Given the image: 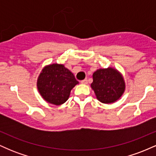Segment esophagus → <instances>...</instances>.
<instances>
[{"mask_svg": "<svg viewBox=\"0 0 156 156\" xmlns=\"http://www.w3.org/2000/svg\"><path fill=\"white\" fill-rule=\"evenodd\" d=\"M80 83H83V84H87V83H88V80H87V78H86V79L82 80L81 81H80Z\"/></svg>", "mask_w": 156, "mask_h": 156, "instance_id": "obj_1", "label": "esophagus"}]
</instances>
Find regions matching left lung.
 <instances>
[{
  "mask_svg": "<svg viewBox=\"0 0 156 156\" xmlns=\"http://www.w3.org/2000/svg\"><path fill=\"white\" fill-rule=\"evenodd\" d=\"M91 87L98 101L103 103H111L117 101L125 91L122 76L114 69H100L93 74Z\"/></svg>",
  "mask_w": 156,
  "mask_h": 156,
  "instance_id": "8db88e82",
  "label": "left lung"
}]
</instances>
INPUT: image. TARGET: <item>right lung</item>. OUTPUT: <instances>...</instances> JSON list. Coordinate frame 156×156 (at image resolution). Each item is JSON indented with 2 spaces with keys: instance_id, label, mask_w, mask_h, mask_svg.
Masks as SVG:
<instances>
[{
  "instance_id": "add662e5",
  "label": "right lung",
  "mask_w": 156,
  "mask_h": 156,
  "mask_svg": "<svg viewBox=\"0 0 156 156\" xmlns=\"http://www.w3.org/2000/svg\"><path fill=\"white\" fill-rule=\"evenodd\" d=\"M78 81L62 64H53L42 69L37 80V88L42 98L54 105L67 101L70 91Z\"/></svg>"
}]
</instances>
